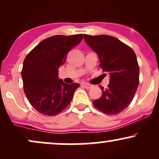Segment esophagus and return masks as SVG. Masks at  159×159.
<instances>
[{"instance_id": "obj_1", "label": "esophagus", "mask_w": 159, "mask_h": 159, "mask_svg": "<svg viewBox=\"0 0 159 159\" xmlns=\"http://www.w3.org/2000/svg\"><path fill=\"white\" fill-rule=\"evenodd\" d=\"M82 86H83L84 87H85L86 89H90L93 87V85L89 84H87V83H83L82 84Z\"/></svg>"}]
</instances>
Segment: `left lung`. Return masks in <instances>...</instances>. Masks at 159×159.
Returning <instances> with one entry per match:
<instances>
[{
  "label": "left lung",
  "mask_w": 159,
  "mask_h": 159,
  "mask_svg": "<svg viewBox=\"0 0 159 159\" xmlns=\"http://www.w3.org/2000/svg\"><path fill=\"white\" fill-rule=\"evenodd\" d=\"M84 39L97 54L100 67L110 75L107 88L100 86L102 94L93 105L106 114H117L132 102L139 84V66L134 51L108 35L89 36Z\"/></svg>",
  "instance_id": "obj_1"
}]
</instances>
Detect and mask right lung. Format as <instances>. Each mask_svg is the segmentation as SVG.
<instances>
[{
  "instance_id": "1",
  "label": "right lung",
  "mask_w": 159,
  "mask_h": 159,
  "mask_svg": "<svg viewBox=\"0 0 159 159\" xmlns=\"http://www.w3.org/2000/svg\"><path fill=\"white\" fill-rule=\"evenodd\" d=\"M83 34L56 35L39 43L27 54L21 77L25 93L38 112L48 116L59 114L70 103L79 84H67L58 78V69L66 54L79 44Z\"/></svg>"
}]
</instances>
